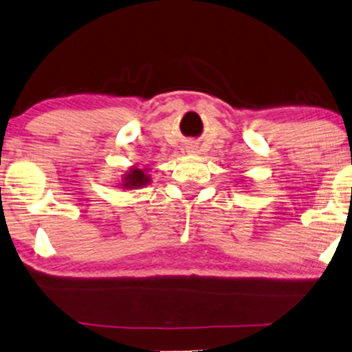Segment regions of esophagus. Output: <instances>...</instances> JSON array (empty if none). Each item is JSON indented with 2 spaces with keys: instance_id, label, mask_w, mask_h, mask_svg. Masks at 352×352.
Returning <instances> with one entry per match:
<instances>
[{
  "instance_id": "esophagus-1",
  "label": "esophagus",
  "mask_w": 352,
  "mask_h": 352,
  "mask_svg": "<svg viewBox=\"0 0 352 352\" xmlns=\"http://www.w3.org/2000/svg\"><path fill=\"white\" fill-rule=\"evenodd\" d=\"M189 153H195V148L194 147H189V151H187Z\"/></svg>"
}]
</instances>
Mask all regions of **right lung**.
<instances>
[{
    "label": "right lung",
    "instance_id": "add662e5",
    "mask_svg": "<svg viewBox=\"0 0 352 352\" xmlns=\"http://www.w3.org/2000/svg\"><path fill=\"white\" fill-rule=\"evenodd\" d=\"M147 168H129V170L122 176V181L118 182L120 187L126 190L141 189V187L151 184L152 177L147 175Z\"/></svg>",
    "mask_w": 352,
    "mask_h": 352
}]
</instances>
